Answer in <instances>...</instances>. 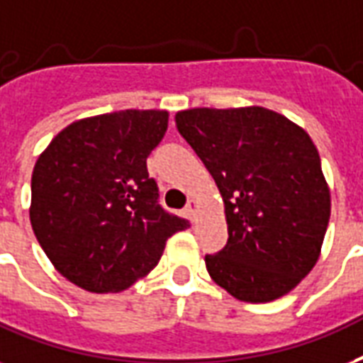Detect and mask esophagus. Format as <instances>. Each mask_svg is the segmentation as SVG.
Here are the masks:
<instances>
[{"instance_id":"obj_1","label":"esophagus","mask_w":363,"mask_h":363,"mask_svg":"<svg viewBox=\"0 0 363 363\" xmlns=\"http://www.w3.org/2000/svg\"><path fill=\"white\" fill-rule=\"evenodd\" d=\"M196 209H198V201L188 200L186 209H184V211H186V215H188V218H190V220H194V218H196Z\"/></svg>"}]
</instances>
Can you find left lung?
<instances>
[{
    "mask_svg": "<svg viewBox=\"0 0 363 363\" xmlns=\"http://www.w3.org/2000/svg\"><path fill=\"white\" fill-rule=\"evenodd\" d=\"M175 121L225 201L228 242L206 255L209 276L238 301L284 297L320 259L331 215L312 138L262 106L192 108Z\"/></svg>",
    "mask_w": 363,
    "mask_h": 363,
    "instance_id": "obj_1",
    "label": "left lung"
}]
</instances>
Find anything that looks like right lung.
<instances>
[{
	"label": "right lung",
	"mask_w": 363,
	"mask_h": 363,
	"mask_svg": "<svg viewBox=\"0 0 363 363\" xmlns=\"http://www.w3.org/2000/svg\"><path fill=\"white\" fill-rule=\"evenodd\" d=\"M165 110L83 118L52 138L32 173L30 223L52 267L91 293L145 278L188 220L157 203L146 157L167 131Z\"/></svg>",
	"instance_id": "add662e5"
}]
</instances>
